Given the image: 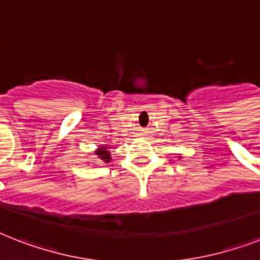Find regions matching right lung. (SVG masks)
Listing matches in <instances>:
<instances>
[{"instance_id":"right-lung-1","label":"right lung","mask_w":260,"mask_h":260,"mask_svg":"<svg viewBox=\"0 0 260 260\" xmlns=\"http://www.w3.org/2000/svg\"><path fill=\"white\" fill-rule=\"evenodd\" d=\"M109 146H102V147H98V150L95 151V155H97V158L101 160V162H110V152H109Z\"/></svg>"}]
</instances>
